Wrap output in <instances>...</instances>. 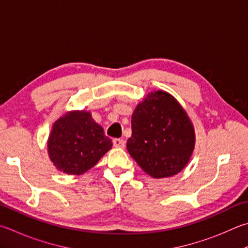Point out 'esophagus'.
I'll list each match as a JSON object with an SVG mask.
<instances>
[{"label":"esophagus","instance_id":"obj_1","mask_svg":"<svg viewBox=\"0 0 248 248\" xmlns=\"http://www.w3.org/2000/svg\"><path fill=\"white\" fill-rule=\"evenodd\" d=\"M114 146L117 148H124V141L123 139H114L112 140Z\"/></svg>","mask_w":248,"mask_h":248}]
</instances>
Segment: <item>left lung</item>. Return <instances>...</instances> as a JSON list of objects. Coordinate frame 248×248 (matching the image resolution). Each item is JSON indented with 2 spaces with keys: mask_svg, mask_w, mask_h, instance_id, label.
I'll return each mask as SVG.
<instances>
[{
  "mask_svg": "<svg viewBox=\"0 0 248 248\" xmlns=\"http://www.w3.org/2000/svg\"><path fill=\"white\" fill-rule=\"evenodd\" d=\"M127 150L147 174L160 179L179 173L190 160L195 132L187 114L165 91L148 94L131 119Z\"/></svg>",
  "mask_w": 248,
  "mask_h": 248,
  "instance_id": "obj_1",
  "label": "left lung"
}]
</instances>
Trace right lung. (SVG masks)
<instances>
[{
    "label": "right lung",
    "mask_w": 248,
    "mask_h": 248,
    "mask_svg": "<svg viewBox=\"0 0 248 248\" xmlns=\"http://www.w3.org/2000/svg\"><path fill=\"white\" fill-rule=\"evenodd\" d=\"M111 146V140L85 110L69 111L56 120L47 141L48 156L55 167L77 175L94 167Z\"/></svg>",
    "instance_id": "obj_1"
}]
</instances>
